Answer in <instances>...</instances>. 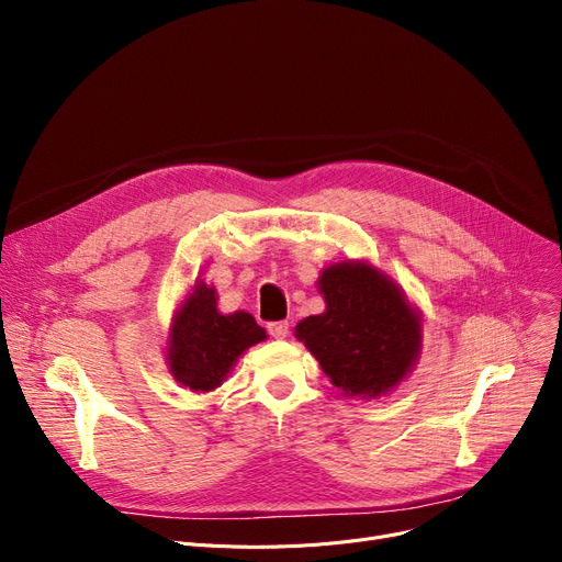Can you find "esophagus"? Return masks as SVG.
<instances>
[{
  "label": "esophagus",
  "instance_id": "esophagus-1",
  "mask_svg": "<svg viewBox=\"0 0 562 562\" xmlns=\"http://www.w3.org/2000/svg\"><path fill=\"white\" fill-rule=\"evenodd\" d=\"M269 333H271V337H276V339H284V337L289 335V323H286V321L269 323Z\"/></svg>",
  "mask_w": 562,
  "mask_h": 562
}]
</instances>
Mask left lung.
<instances>
[{"label":"left lung","instance_id":"obj_1","mask_svg":"<svg viewBox=\"0 0 562 562\" xmlns=\"http://www.w3.org/2000/svg\"><path fill=\"white\" fill-rule=\"evenodd\" d=\"M316 286L326 310L303 318L296 339L341 394L380 398L394 392L419 362L422 310L367 259L330 263Z\"/></svg>","mask_w":562,"mask_h":562}]
</instances>
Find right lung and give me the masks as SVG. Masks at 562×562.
<instances>
[{"instance_id":"add662e5","label":"right lung","mask_w":562,"mask_h":562,"mask_svg":"<svg viewBox=\"0 0 562 562\" xmlns=\"http://www.w3.org/2000/svg\"><path fill=\"white\" fill-rule=\"evenodd\" d=\"M263 339L266 330L257 326L252 314L244 310L223 314L216 289L195 280L170 318L166 341L168 373L184 390L195 394L214 392L244 352Z\"/></svg>"}]
</instances>
